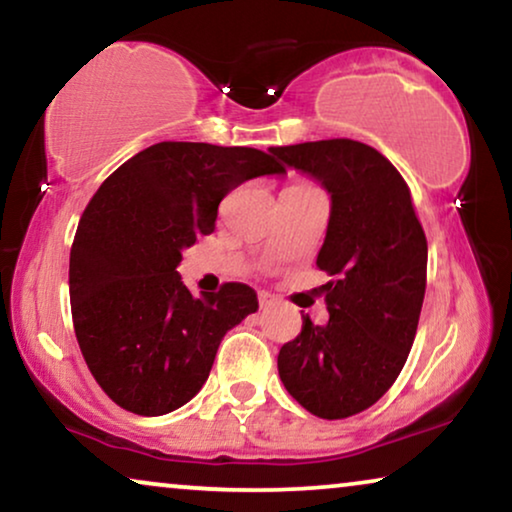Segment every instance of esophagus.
I'll return each instance as SVG.
<instances>
[{"mask_svg": "<svg viewBox=\"0 0 512 512\" xmlns=\"http://www.w3.org/2000/svg\"><path fill=\"white\" fill-rule=\"evenodd\" d=\"M258 305H261V310H270V307L277 305V298L272 296V293L263 291V293H258Z\"/></svg>", "mask_w": 512, "mask_h": 512, "instance_id": "obj_1", "label": "esophagus"}]
</instances>
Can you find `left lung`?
I'll return each instance as SVG.
<instances>
[{"label": "left lung", "mask_w": 512, "mask_h": 512, "mask_svg": "<svg viewBox=\"0 0 512 512\" xmlns=\"http://www.w3.org/2000/svg\"><path fill=\"white\" fill-rule=\"evenodd\" d=\"M319 181L331 198L317 265L328 321L279 349L277 368L296 401L321 419H345L387 394L415 342L426 289V237L408 184L373 146L324 139L270 149Z\"/></svg>", "instance_id": "1"}]
</instances>
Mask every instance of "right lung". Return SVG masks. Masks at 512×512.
Returning <instances> with one entry per match:
<instances>
[{
  "mask_svg": "<svg viewBox=\"0 0 512 512\" xmlns=\"http://www.w3.org/2000/svg\"><path fill=\"white\" fill-rule=\"evenodd\" d=\"M270 174L286 170L258 149L160 142L88 202L69 254L72 319L90 373L121 408L158 417L186 405L223 335L258 310L247 284L195 298L177 268L184 249L214 230L219 202Z\"/></svg>",
  "mask_w": 512,
  "mask_h": 512,
  "instance_id": "add662e5",
  "label": "right lung"
}]
</instances>
